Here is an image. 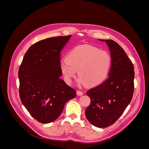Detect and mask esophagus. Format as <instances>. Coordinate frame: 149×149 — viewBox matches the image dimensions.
Listing matches in <instances>:
<instances>
[{
	"instance_id": "esophagus-1",
	"label": "esophagus",
	"mask_w": 149,
	"mask_h": 149,
	"mask_svg": "<svg viewBox=\"0 0 149 149\" xmlns=\"http://www.w3.org/2000/svg\"><path fill=\"white\" fill-rule=\"evenodd\" d=\"M83 94V91H77V94L78 96H82Z\"/></svg>"
}]
</instances>
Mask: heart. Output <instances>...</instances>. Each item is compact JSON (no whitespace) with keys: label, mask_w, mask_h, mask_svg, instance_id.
<instances>
[{"label":"heart","mask_w":149,"mask_h":149,"mask_svg":"<svg viewBox=\"0 0 149 149\" xmlns=\"http://www.w3.org/2000/svg\"><path fill=\"white\" fill-rule=\"evenodd\" d=\"M112 59L107 51L88 45H79L68 53L60 64L65 81L70 84L78 70L79 84L96 86L104 81L109 74Z\"/></svg>","instance_id":"heart-1"}]
</instances>
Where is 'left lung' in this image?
I'll list each match as a JSON object with an SVG mask.
<instances>
[{
  "label": "left lung",
  "mask_w": 149,
  "mask_h": 149,
  "mask_svg": "<svg viewBox=\"0 0 149 149\" xmlns=\"http://www.w3.org/2000/svg\"><path fill=\"white\" fill-rule=\"evenodd\" d=\"M109 48L112 59L108 78L90 89L91 104L86 117L97 127H107L118 120L131 101L134 93V68L123 48L112 40H101Z\"/></svg>",
  "instance_id": "obj_1"
}]
</instances>
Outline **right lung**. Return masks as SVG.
<instances>
[{
	"label": "right lung",
	"mask_w": 149,
	"mask_h": 149,
	"mask_svg": "<svg viewBox=\"0 0 149 149\" xmlns=\"http://www.w3.org/2000/svg\"><path fill=\"white\" fill-rule=\"evenodd\" d=\"M71 35L42 40L25 53L19 70L20 100L31 116L43 124L60 116L76 90L60 78L61 49Z\"/></svg>",
	"instance_id": "obj_1"
}]
</instances>
